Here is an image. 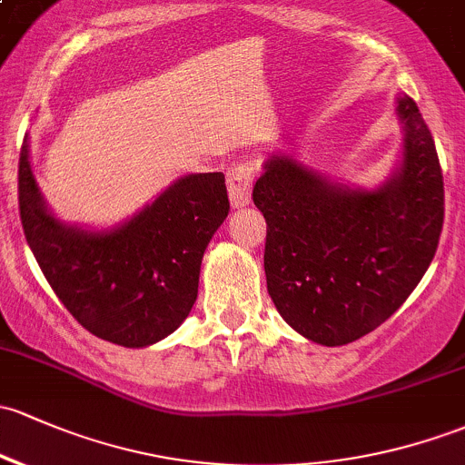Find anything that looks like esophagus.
Returning a JSON list of instances; mask_svg holds the SVG:
<instances>
[{"instance_id":"1","label":"esophagus","mask_w":465,"mask_h":465,"mask_svg":"<svg viewBox=\"0 0 465 465\" xmlns=\"http://www.w3.org/2000/svg\"><path fill=\"white\" fill-rule=\"evenodd\" d=\"M252 177V168L248 163H234L228 171V194H231L232 208H243L251 202Z\"/></svg>"}]
</instances>
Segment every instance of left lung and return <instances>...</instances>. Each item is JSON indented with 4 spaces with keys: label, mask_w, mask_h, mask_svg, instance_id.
<instances>
[{
    "label": "left lung",
    "mask_w": 465,
    "mask_h": 465,
    "mask_svg": "<svg viewBox=\"0 0 465 465\" xmlns=\"http://www.w3.org/2000/svg\"><path fill=\"white\" fill-rule=\"evenodd\" d=\"M394 114L401 159L377 188L337 182L272 153L252 188L268 223V294L288 326L346 346L381 326L430 266L443 226V177L432 134L408 94Z\"/></svg>",
    "instance_id": "left-lung-1"
}]
</instances>
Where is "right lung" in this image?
<instances>
[{
	"mask_svg": "<svg viewBox=\"0 0 465 465\" xmlns=\"http://www.w3.org/2000/svg\"><path fill=\"white\" fill-rule=\"evenodd\" d=\"M228 211L222 173L183 174L133 217L91 231L48 208L28 137L19 153V214L44 277L88 332L124 348L153 346L182 326Z\"/></svg>",
	"mask_w": 465,
	"mask_h": 465,
	"instance_id": "obj_1",
	"label": "right lung"
}]
</instances>
